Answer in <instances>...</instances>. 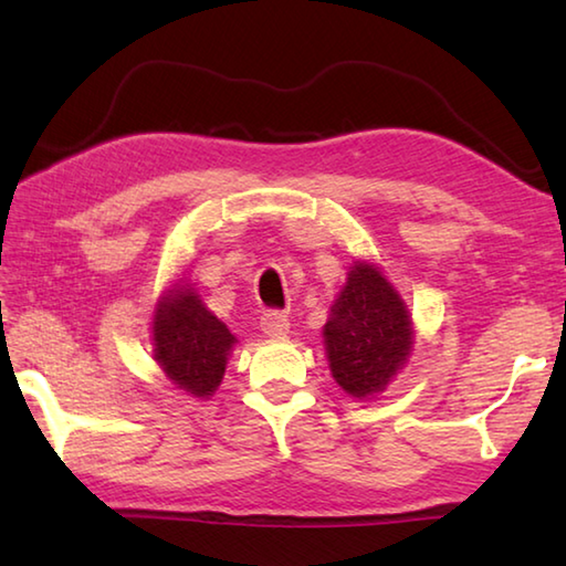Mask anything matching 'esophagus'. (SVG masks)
I'll use <instances>...</instances> for the list:
<instances>
[{
    "label": "esophagus",
    "mask_w": 566,
    "mask_h": 566,
    "mask_svg": "<svg viewBox=\"0 0 566 566\" xmlns=\"http://www.w3.org/2000/svg\"><path fill=\"white\" fill-rule=\"evenodd\" d=\"M260 328L268 338L280 340V338H286V333H290V318L280 314V311H268L260 321Z\"/></svg>",
    "instance_id": "34e87169"
}]
</instances>
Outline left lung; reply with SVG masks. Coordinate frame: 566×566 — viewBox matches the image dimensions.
I'll return each instance as SVG.
<instances>
[{"mask_svg":"<svg viewBox=\"0 0 566 566\" xmlns=\"http://www.w3.org/2000/svg\"><path fill=\"white\" fill-rule=\"evenodd\" d=\"M333 379L355 399L387 389L413 347V323L379 268L355 262L323 326Z\"/></svg>","mask_w":566,"mask_h":566,"instance_id":"left-lung-1","label":"left lung"}]
</instances>
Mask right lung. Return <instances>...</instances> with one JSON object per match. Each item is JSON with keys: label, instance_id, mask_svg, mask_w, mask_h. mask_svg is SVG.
Returning a JSON list of instances; mask_svg holds the SVG:
<instances>
[{"label": "right lung", "instance_id": "obj_1", "mask_svg": "<svg viewBox=\"0 0 566 566\" xmlns=\"http://www.w3.org/2000/svg\"><path fill=\"white\" fill-rule=\"evenodd\" d=\"M235 335L203 306L189 284L177 282L155 306L153 357L177 389L209 399L223 379Z\"/></svg>", "mask_w": 566, "mask_h": 566}]
</instances>
